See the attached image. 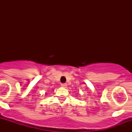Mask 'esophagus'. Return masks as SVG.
<instances>
[{
	"label": "esophagus",
	"mask_w": 132,
	"mask_h": 132,
	"mask_svg": "<svg viewBox=\"0 0 132 132\" xmlns=\"http://www.w3.org/2000/svg\"><path fill=\"white\" fill-rule=\"evenodd\" d=\"M61 86L63 87H67V84H66V83H62Z\"/></svg>",
	"instance_id": "esophagus-1"
}]
</instances>
